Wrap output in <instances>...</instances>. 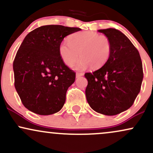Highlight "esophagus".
<instances>
[{
	"instance_id": "1",
	"label": "esophagus",
	"mask_w": 153,
	"mask_h": 153,
	"mask_svg": "<svg viewBox=\"0 0 153 153\" xmlns=\"http://www.w3.org/2000/svg\"><path fill=\"white\" fill-rule=\"evenodd\" d=\"M84 74L82 73H76V78H80V77H81V76H82V75H83Z\"/></svg>"
}]
</instances>
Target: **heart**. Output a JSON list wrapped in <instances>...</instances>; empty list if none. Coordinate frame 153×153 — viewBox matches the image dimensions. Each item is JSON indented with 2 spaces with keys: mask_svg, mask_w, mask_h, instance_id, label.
<instances>
[{
  "mask_svg": "<svg viewBox=\"0 0 153 153\" xmlns=\"http://www.w3.org/2000/svg\"><path fill=\"white\" fill-rule=\"evenodd\" d=\"M68 43L63 41L59 45V54L64 63L71 66L80 57L82 58L75 68L83 70L100 68L110 58L112 43L108 37L92 31H82L71 35Z\"/></svg>",
  "mask_w": 153,
  "mask_h": 153,
  "instance_id": "b5f03b06",
  "label": "heart"
}]
</instances>
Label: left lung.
Here are the masks:
<instances>
[{
  "instance_id": "8db88e82",
  "label": "left lung",
  "mask_w": 153,
  "mask_h": 153,
  "mask_svg": "<svg viewBox=\"0 0 153 153\" xmlns=\"http://www.w3.org/2000/svg\"><path fill=\"white\" fill-rule=\"evenodd\" d=\"M98 32L109 38L112 52L102 68L85 74L86 99L97 113L115 115L129 109L140 93L143 64L138 51L121 31L108 28Z\"/></svg>"
}]
</instances>
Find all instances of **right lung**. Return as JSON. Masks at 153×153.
Returning <instances> with one entry per match:
<instances>
[{
  "instance_id": "obj_1",
  "label": "right lung",
  "mask_w": 153,
  "mask_h": 153,
  "mask_svg": "<svg viewBox=\"0 0 153 153\" xmlns=\"http://www.w3.org/2000/svg\"><path fill=\"white\" fill-rule=\"evenodd\" d=\"M60 25L40 26L29 33L13 61L15 88L23 105L33 113L52 115L62 109L75 73L59 54L64 38L80 30Z\"/></svg>"
}]
</instances>
